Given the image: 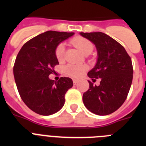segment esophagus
Returning a JSON list of instances; mask_svg holds the SVG:
<instances>
[{"label":"esophagus","mask_w":146,"mask_h":146,"mask_svg":"<svg viewBox=\"0 0 146 146\" xmlns=\"http://www.w3.org/2000/svg\"><path fill=\"white\" fill-rule=\"evenodd\" d=\"M73 82H74V85H76L77 82H78V80H76V79H73Z\"/></svg>","instance_id":"1"}]
</instances>
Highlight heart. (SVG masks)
<instances>
[{
	"label": "heart",
	"instance_id": "1",
	"mask_svg": "<svg viewBox=\"0 0 146 146\" xmlns=\"http://www.w3.org/2000/svg\"><path fill=\"white\" fill-rule=\"evenodd\" d=\"M71 43L77 47L85 55H88L91 53L94 50V44L90 40L82 36H77L71 40ZM55 58L59 62L64 60L65 58V46L64 43H60L58 45L55 50ZM87 66L86 65H77V64H69L66 66L65 70L67 75L72 77H80L84 74L87 70Z\"/></svg>",
	"mask_w": 146,
	"mask_h": 146
}]
</instances>
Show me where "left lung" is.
Wrapping results in <instances>:
<instances>
[{
    "instance_id": "left-lung-1",
    "label": "left lung",
    "mask_w": 146,
    "mask_h": 146,
    "mask_svg": "<svg viewBox=\"0 0 146 146\" xmlns=\"http://www.w3.org/2000/svg\"><path fill=\"white\" fill-rule=\"evenodd\" d=\"M80 35L92 42L97 50V63L88 75L94 82L101 80L98 86L88 80L89 88L83 94L82 101L94 114H111L128 96L133 78L131 58L121 44L105 33L94 32Z\"/></svg>"
}]
</instances>
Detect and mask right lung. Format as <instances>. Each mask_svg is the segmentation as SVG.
<instances>
[{
    "mask_svg": "<svg viewBox=\"0 0 146 146\" xmlns=\"http://www.w3.org/2000/svg\"><path fill=\"white\" fill-rule=\"evenodd\" d=\"M74 33L49 31L30 39L16 58L14 77L23 101L37 114L50 115L59 111L65 103V94L73 86L72 80L62 77L58 82L50 80L59 64L56 47Z\"/></svg>",
    "mask_w": 146,
    "mask_h": 146,
    "instance_id": "obj_1",
    "label": "right lung"
}]
</instances>
